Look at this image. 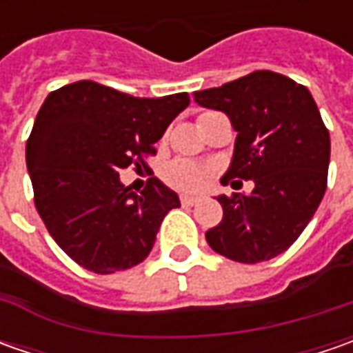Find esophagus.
Listing matches in <instances>:
<instances>
[{"label": "esophagus", "instance_id": "34e87169", "mask_svg": "<svg viewBox=\"0 0 353 353\" xmlns=\"http://www.w3.org/2000/svg\"><path fill=\"white\" fill-rule=\"evenodd\" d=\"M196 202V196H188V194H183V196H181V204H183V206H194Z\"/></svg>", "mask_w": 353, "mask_h": 353}]
</instances>
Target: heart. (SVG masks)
Wrapping results in <instances>:
<instances>
[{"instance_id":"heart-1","label":"heart","mask_w":353,"mask_h":353,"mask_svg":"<svg viewBox=\"0 0 353 353\" xmlns=\"http://www.w3.org/2000/svg\"><path fill=\"white\" fill-rule=\"evenodd\" d=\"M212 116V112H206L200 117ZM163 176L165 181L174 186V188H181V190H186V192H192V190H200L206 181H208V170L204 167H200L192 161H184V159H176L169 163L165 170H163Z\"/></svg>"}]
</instances>
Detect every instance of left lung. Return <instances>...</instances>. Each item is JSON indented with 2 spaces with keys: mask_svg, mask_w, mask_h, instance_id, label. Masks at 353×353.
I'll list each match as a JSON object with an SVG mask.
<instances>
[{
  "mask_svg": "<svg viewBox=\"0 0 353 353\" xmlns=\"http://www.w3.org/2000/svg\"><path fill=\"white\" fill-rule=\"evenodd\" d=\"M194 102L224 112L237 131L225 176L255 183L251 194L218 196L224 218L206 241L232 261H269L296 241L326 192L330 135L316 102L271 70L194 92Z\"/></svg>",
  "mask_w": 353,
  "mask_h": 353,
  "instance_id": "1",
  "label": "left lung"
}]
</instances>
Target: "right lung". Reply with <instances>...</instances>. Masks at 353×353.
Here are the masks:
<instances>
[{
  "instance_id": "right-lung-1",
  "label": "right lung",
  "mask_w": 353,
  "mask_h": 353,
  "mask_svg": "<svg viewBox=\"0 0 353 353\" xmlns=\"http://www.w3.org/2000/svg\"><path fill=\"white\" fill-rule=\"evenodd\" d=\"M188 103L186 92L135 98L92 80L48 94L25 159L37 212L72 261L110 275L151 253L163 218L181 200L155 176L135 194L121 184L119 170L145 167Z\"/></svg>"
}]
</instances>
